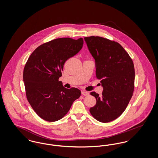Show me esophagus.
Returning a JSON list of instances; mask_svg holds the SVG:
<instances>
[{
    "label": "esophagus",
    "instance_id": "esophagus-1",
    "mask_svg": "<svg viewBox=\"0 0 158 158\" xmlns=\"http://www.w3.org/2000/svg\"><path fill=\"white\" fill-rule=\"evenodd\" d=\"M82 94L83 96H88L89 95V92L87 91H85V90H82Z\"/></svg>",
    "mask_w": 158,
    "mask_h": 158
}]
</instances>
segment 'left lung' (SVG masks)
<instances>
[{"mask_svg":"<svg viewBox=\"0 0 158 158\" xmlns=\"http://www.w3.org/2000/svg\"><path fill=\"white\" fill-rule=\"evenodd\" d=\"M95 60L96 77L104 90L101 96L90 95L97 99L89 109L98 121L108 123L117 119L126 109L135 89V71L131 58L117 42L101 37L84 38Z\"/></svg>","mask_w":158,"mask_h":158,"instance_id":"8db88e82","label":"left lung"}]
</instances>
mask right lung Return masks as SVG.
Segmentation results:
<instances>
[{
	"instance_id": "right-lung-1",
	"label": "right lung",
	"mask_w": 158,
	"mask_h": 158,
	"mask_svg": "<svg viewBox=\"0 0 158 158\" xmlns=\"http://www.w3.org/2000/svg\"><path fill=\"white\" fill-rule=\"evenodd\" d=\"M83 44L82 38H59L40 45L29 57L23 72L26 96L42 119L59 120L80 97L81 90L65 88L59 79L64 63L78 53Z\"/></svg>"
}]
</instances>
